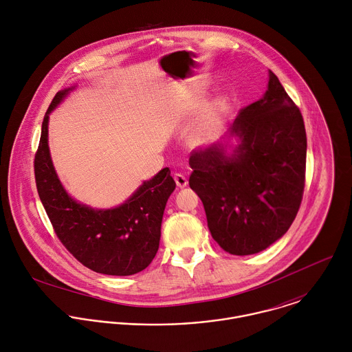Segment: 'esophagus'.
<instances>
[{"mask_svg":"<svg viewBox=\"0 0 352 352\" xmlns=\"http://www.w3.org/2000/svg\"><path fill=\"white\" fill-rule=\"evenodd\" d=\"M173 179H175V183H176V186H177L179 188H184V187L188 184L186 176H183L182 173H175Z\"/></svg>","mask_w":352,"mask_h":352,"instance_id":"34e87169","label":"esophagus"}]
</instances>
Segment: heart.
Segmentation results:
<instances>
[{
  "label": "heart",
  "instance_id": "obj_1",
  "mask_svg": "<svg viewBox=\"0 0 352 352\" xmlns=\"http://www.w3.org/2000/svg\"><path fill=\"white\" fill-rule=\"evenodd\" d=\"M225 101H217L206 113L204 119L201 123L194 129V131L191 133L190 141L194 145H201L207 141H210L214 134L217 133L219 123H221V118H222V112L225 111Z\"/></svg>",
  "mask_w": 352,
  "mask_h": 352
}]
</instances>
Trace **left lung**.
<instances>
[{
	"label": "left lung",
	"instance_id": "1",
	"mask_svg": "<svg viewBox=\"0 0 352 352\" xmlns=\"http://www.w3.org/2000/svg\"><path fill=\"white\" fill-rule=\"evenodd\" d=\"M230 134L241 141L233 155L219 145L191 153L190 187L218 245L247 256L289 230L305 190L303 118L272 72L263 99L240 111Z\"/></svg>",
	"mask_w": 352,
	"mask_h": 352
}]
</instances>
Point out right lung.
I'll use <instances>...</instances> for the list:
<instances>
[{
    "label": "right lung",
    "instance_id": "add662e5",
    "mask_svg": "<svg viewBox=\"0 0 352 352\" xmlns=\"http://www.w3.org/2000/svg\"><path fill=\"white\" fill-rule=\"evenodd\" d=\"M67 92L54 96L42 123L34 160L39 198L56 237L82 265L105 275H134L145 270L158 251L165 204L176 183L169 168H164L116 208L94 210L73 201L54 170L47 144L49 113Z\"/></svg>",
    "mask_w": 352,
    "mask_h": 352
}]
</instances>
